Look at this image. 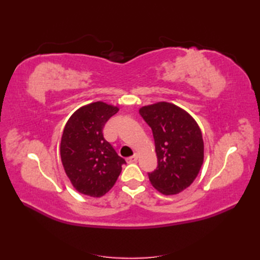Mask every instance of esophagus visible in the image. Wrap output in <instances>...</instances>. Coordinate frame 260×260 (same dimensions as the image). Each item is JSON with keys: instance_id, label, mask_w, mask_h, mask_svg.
<instances>
[{"instance_id": "34e87169", "label": "esophagus", "mask_w": 260, "mask_h": 260, "mask_svg": "<svg viewBox=\"0 0 260 260\" xmlns=\"http://www.w3.org/2000/svg\"><path fill=\"white\" fill-rule=\"evenodd\" d=\"M137 159H138V155H137V154H135L133 156L128 157V158H127V162H128V164L135 162V161H137Z\"/></svg>"}]
</instances>
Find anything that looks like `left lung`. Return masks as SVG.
Listing matches in <instances>:
<instances>
[{
    "mask_svg": "<svg viewBox=\"0 0 260 260\" xmlns=\"http://www.w3.org/2000/svg\"><path fill=\"white\" fill-rule=\"evenodd\" d=\"M140 114L152 128L158 162L148 172L149 181L165 195L182 192L193 183L204 161V141L198 122L168 102L141 107Z\"/></svg>",
    "mask_w": 260,
    "mask_h": 260,
    "instance_id": "1",
    "label": "left lung"
}]
</instances>
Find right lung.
Here are the masks:
<instances>
[{
    "label": "right lung",
    "instance_id": "right-lung-1",
    "mask_svg": "<svg viewBox=\"0 0 260 260\" xmlns=\"http://www.w3.org/2000/svg\"><path fill=\"white\" fill-rule=\"evenodd\" d=\"M119 108L104 102L84 105L70 116L60 141V158L76 190L92 198L105 195L121 172L123 158L103 137L107 120Z\"/></svg>",
    "mask_w": 260,
    "mask_h": 260
}]
</instances>
